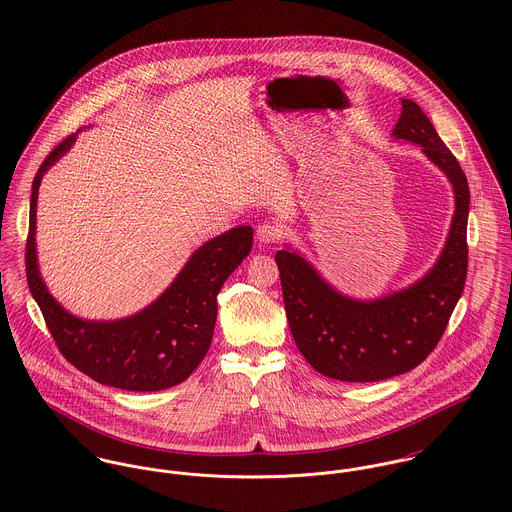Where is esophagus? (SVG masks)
I'll list each match as a JSON object with an SVG mask.
<instances>
[{
    "instance_id": "obj_1",
    "label": "esophagus",
    "mask_w": 512,
    "mask_h": 512,
    "mask_svg": "<svg viewBox=\"0 0 512 512\" xmlns=\"http://www.w3.org/2000/svg\"><path fill=\"white\" fill-rule=\"evenodd\" d=\"M280 236H282V230H280L278 224H274V222H264V224H260L258 230H256V238H258L260 244H272V242H276Z\"/></svg>"
}]
</instances>
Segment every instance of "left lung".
<instances>
[{
  "label": "left lung",
  "instance_id": "1",
  "mask_svg": "<svg viewBox=\"0 0 512 512\" xmlns=\"http://www.w3.org/2000/svg\"><path fill=\"white\" fill-rule=\"evenodd\" d=\"M390 136L422 147L453 189L455 211L434 266L402 290L361 299L337 290L290 244L276 252L299 353L343 382H376L420 365L438 345L467 276L469 185L461 165L414 100L402 98Z\"/></svg>",
  "mask_w": 512,
  "mask_h": 512
}]
</instances>
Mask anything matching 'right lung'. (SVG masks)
<instances>
[{
  "label": "right lung",
  "instance_id": "add662e5",
  "mask_svg": "<svg viewBox=\"0 0 512 512\" xmlns=\"http://www.w3.org/2000/svg\"><path fill=\"white\" fill-rule=\"evenodd\" d=\"M82 128L39 167L29 205L25 268L29 292L63 357L92 380L132 392L171 388L205 359L217 323V295L252 248V226H236L199 246L175 280L144 309L120 319H84L49 292L37 258V199L45 173L71 151Z\"/></svg>",
  "mask_w": 512,
  "mask_h": 512
}]
</instances>
